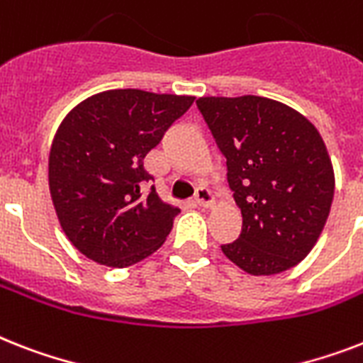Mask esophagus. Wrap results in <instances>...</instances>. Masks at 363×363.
Wrapping results in <instances>:
<instances>
[{
  "instance_id": "obj_1",
  "label": "esophagus",
  "mask_w": 363,
  "mask_h": 363,
  "mask_svg": "<svg viewBox=\"0 0 363 363\" xmlns=\"http://www.w3.org/2000/svg\"><path fill=\"white\" fill-rule=\"evenodd\" d=\"M196 205H199L203 208H211L214 205V196L211 194V190H207V188H197Z\"/></svg>"
}]
</instances>
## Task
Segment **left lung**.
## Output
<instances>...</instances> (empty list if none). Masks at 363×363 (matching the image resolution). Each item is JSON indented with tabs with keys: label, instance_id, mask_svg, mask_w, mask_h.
I'll return each mask as SVG.
<instances>
[{
	"label": "left lung",
	"instance_id": "8db88e82",
	"mask_svg": "<svg viewBox=\"0 0 363 363\" xmlns=\"http://www.w3.org/2000/svg\"><path fill=\"white\" fill-rule=\"evenodd\" d=\"M235 191L242 231L223 255L252 276H274L306 259L334 199L335 177L319 130L291 106L264 96H201Z\"/></svg>",
	"mask_w": 363,
	"mask_h": 363
}]
</instances>
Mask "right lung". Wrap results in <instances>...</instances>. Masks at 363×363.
<instances>
[{
  "mask_svg": "<svg viewBox=\"0 0 363 363\" xmlns=\"http://www.w3.org/2000/svg\"><path fill=\"white\" fill-rule=\"evenodd\" d=\"M196 96L110 89L61 121L48 158L50 196L70 244L99 264L126 268L166 242L181 208L162 201L143 158Z\"/></svg>",
  "mask_w": 363,
  "mask_h": 363,
  "instance_id": "obj_1",
  "label": "right lung"
}]
</instances>
